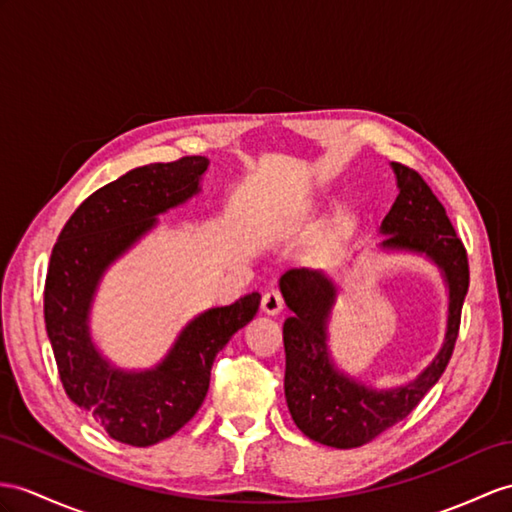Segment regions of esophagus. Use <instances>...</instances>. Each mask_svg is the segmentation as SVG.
<instances>
[{
	"label": "esophagus",
	"instance_id": "34e87169",
	"mask_svg": "<svg viewBox=\"0 0 512 512\" xmlns=\"http://www.w3.org/2000/svg\"><path fill=\"white\" fill-rule=\"evenodd\" d=\"M263 310L267 315H278L284 310V297L278 289H271L263 295Z\"/></svg>",
	"mask_w": 512,
	"mask_h": 512
}]
</instances>
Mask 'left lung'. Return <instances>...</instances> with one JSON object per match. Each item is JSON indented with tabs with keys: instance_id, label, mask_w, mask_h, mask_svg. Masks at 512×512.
Masks as SVG:
<instances>
[{
	"instance_id": "1",
	"label": "left lung",
	"mask_w": 512,
	"mask_h": 512,
	"mask_svg": "<svg viewBox=\"0 0 512 512\" xmlns=\"http://www.w3.org/2000/svg\"><path fill=\"white\" fill-rule=\"evenodd\" d=\"M393 171L400 195L382 221V247L426 254L441 267L450 286L445 343L417 380L393 391H373L336 371L326 345L334 284L323 273L308 269H289L280 278L284 302L293 310L282 328L286 404L295 426L308 439L339 450L365 445L406 419L439 382L454 352L469 289L467 249L443 204L415 169L393 162Z\"/></svg>"
}]
</instances>
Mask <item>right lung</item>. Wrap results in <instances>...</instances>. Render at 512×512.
Returning a JSON list of instances; mask_svg holds the SVG:
<instances>
[{
	"instance_id": "add662e5",
	"label": "right lung",
	"mask_w": 512,
	"mask_h": 512,
	"mask_svg": "<svg viewBox=\"0 0 512 512\" xmlns=\"http://www.w3.org/2000/svg\"><path fill=\"white\" fill-rule=\"evenodd\" d=\"M204 156L154 162L97 189L76 208L49 258L45 328L62 386L112 439L147 447L176 434L202 406L215 356L254 319L260 295L210 308L182 330L156 369L128 373L99 356L89 334L97 282L112 260L154 228L156 217L199 191Z\"/></svg>"
}]
</instances>
